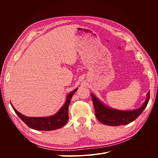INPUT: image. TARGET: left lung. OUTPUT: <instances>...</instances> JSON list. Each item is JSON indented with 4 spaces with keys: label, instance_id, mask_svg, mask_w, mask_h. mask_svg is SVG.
<instances>
[{
    "label": "left lung",
    "instance_id": "obj_1",
    "mask_svg": "<svg viewBox=\"0 0 158 158\" xmlns=\"http://www.w3.org/2000/svg\"><path fill=\"white\" fill-rule=\"evenodd\" d=\"M95 108V114L99 122L109 126L125 125L131 123L140 115L147 106L150 99V92L147 94V98L142 106L138 109L131 111H121L109 107L91 94Z\"/></svg>",
    "mask_w": 158,
    "mask_h": 158
}]
</instances>
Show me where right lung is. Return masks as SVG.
<instances>
[{
	"mask_svg": "<svg viewBox=\"0 0 158 158\" xmlns=\"http://www.w3.org/2000/svg\"><path fill=\"white\" fill-rule=\"evenodd\" d=\"M78 88L75 89L73 92L68 94L66 99V102L62 107L54 115L47 117H26L19 113L14 108L12 105L11 106L14 111L18 114L20 119L26 123L30 128L37 131H53L60 128L64 126L69 121L68 109L70 100L73 94L76 92Z\"/></svg>",
	"mask_w": 158,
	"mask_h": 158,
	"instance_id": "add662e5",
	"label": "right lung"
}]
</instances>
